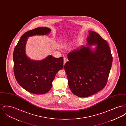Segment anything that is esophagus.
<instances>
[{
    "instance_id": "34e87169",
    "label": "esophagus",
    "mask_w": 126,
    "mask_h": 126,
    "mask_svg": "<svg viewBox=\"0 0 126 126\" xmlns=\"http://www.w3.org/2000/svg\"><path fill=\"white\" fill-rule=\"evenodd\" d=\"M66 61H67V60H66V58H64V65H65V64H66Z\"/></svg>"
}]
</instances>
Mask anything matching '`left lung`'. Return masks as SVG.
Here are the masks:
<instances>
[{"label": "left lung", "mask_w": 126, "mask_h": 126, "mask_svg": "<svg viewBox=\"0 0 126 126\" xmlns=\"http://www.w3.org/2000/svg\"><path fill=\"white\" fill-rule=\"evenodd\" d=\"M88 32L86 46L69 53L64 66L70 89L80 97L91 96L105 86L113 60L107 42L95 32ZM93 45H97L94 50L90 47Z\"/></svg>", "instance_id": "1"}]
</instances>
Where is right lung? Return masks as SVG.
I'll list each match as a JSON object with an SVG mask.
<instances>
[{
	"label": "right lung",
	"instance_id": "add662e5",
	"mask_svg": "<svg viewBox=\"0 0 126 126\" xmlns=\"http://www.w3.org/2000/svg\"><path fill=\"white\" fill-rule=\"evenodd\" d=\"M51 29L38 27L26 32L21 36L13 53L14 73L19 85L27 91L35 94H44L51 89L56 74L63 67L62 57L49 55L42 60H32L25 53L28 37L47 35Z\"/></svg>",
	"mask_w": 126,
	"mask_h": 126
}]
</instances>
